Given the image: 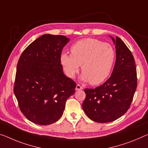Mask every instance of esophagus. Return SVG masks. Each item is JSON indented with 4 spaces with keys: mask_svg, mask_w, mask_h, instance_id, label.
Wrapping results in <instances>:
<instances>
[{
    "mask_svg": "<svg viewBox=\"0 0 148 148\" xmlns=\"http://www.w3.org/2000/svg\"><path fill=\"white\" fill-rule=\"evenodd\" d=\"M75 89H76V90H82V89H83V87H82L80 85H79V84H77V86H76V88H75Z\"/></svg>",
    "mask_w": 148,
    "mask_h": 148,
    "instance_id": "1",
    "label": "esophagus"
}]
</instances>
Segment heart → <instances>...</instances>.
<instances>
[{
  "label": "heart",
  "instance_id": "b5f03b06",
  "mask_svg": "<svg viewBox=\"0 0 148 148\" xmlns=\"http://www.w3.org/2000/svg\"><path fill=\"white\" fill-rule=\"evenodd\" d=\"M71 56L62 53L61 64L65 73L73 78L79 71L83 73L82 80L91 85H99L108 78L115 61V49L109 43H103L95 38L79 40L70 49Z\"/></svg>",
  "mask_w": 148,
  "mask_h": 148
}]
</instances>
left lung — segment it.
<instances>
[{"label":"left lung","instance_id":"1","mask_svg":"<svg viewBox=\"0 0 148 148\" xmlns=\"http://www.w3.org/2000/svg\"><path fill=\"white\" fill-rule=\"evenodd\" d=\"M116 59L111 76L95 88H85L83 109L93 121L106 123L116 120L128 110L137 88L134 58L120 38L114 40Z\"/></svg>","mask_w":148,"mask_h":148}]
</instances>
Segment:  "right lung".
<instances>
[{
  "label": "right lung",
  "instance_id": "obj_1",
  "mask_svg": "<svg viewBox=\"0 0 148 148\" xmlns=\"http://www.w3.org/2000/svg\"><path fill=\"white\" fill-rule=\"evenodd\" d=\"M69 40L64 36L44 34L31 43L17 64L14 92L22 114L39 125L60 119L76 83L63 72L60 57Z\"/></svg>",
  "mask_w": 148,
  "mask_h": 148
}]
</instances>
